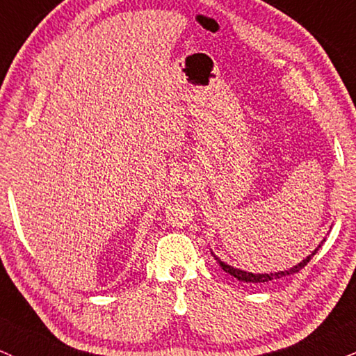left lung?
<instances>
[{"mask_svg":"<svg viewBox=\"0 0 356 356\" xmlns=\"http://www.w3.org/2000/svg\"><path fill=\"white\" fill-rule=\"evenodd\" d=\"M323 241H325V240H323ZM320 246H321V245L316 246V248L313 250V252H312L310 254H308L307 258H303L302 261L296 263V265L291 266L290 270L275 271V273H252V271H245V270H241V268H235V266H232V265H228V263L221 261L220 258L216 257V254L213 253V252H211V254H213V257H215V260L218 261V265L221 266V270L227 271L228 275H232V277H235L236 280H240V282H243V283H268V282H271V280H278V278H282V277H288V275L298 273V271L302 270L303 266L307 265V263L312 260L313 254L318 252Z\"/></svg>","mask_w":356,"mask_h":356,"instance_id":"8db88e82","label":"left lung"}]
</instances>
